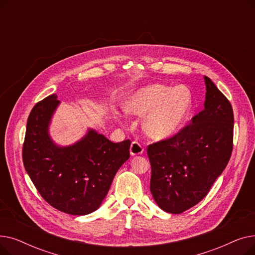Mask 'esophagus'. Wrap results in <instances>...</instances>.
Returning a JSON list of instances; mask_svg holds the SVG:
<instances>
[{"label": "esophagus", "mask_w": 255, "mask_h": 255, "mask_svg": "<svg viewBox=\"0 0 255 255\" xmlns=\"http://www.w3.org/2000/svg\"><path fill=\"white\" fill-rule=\"evenodd\" d=\"M142 152H143L142 145L137 141H132L131 146H130V154L132 156H135V155L142 154Z\"/></svg>", "instance_id": "34e87169"}]
</instances>
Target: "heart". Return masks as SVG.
Here are the masks:
<instances>
[{
    "label": "heart",
    "instance_id": "obj_1",
    "mask_svg": "<svg viewBox=\"0 0 255 255\" xmlns=\"http://www.w3.org/2000/svg\"><path fill=\"white\" fill-rule=\"evenodd\" d=\"M191 106L192 94L187 87L154 84L131 95L125 110L131 115L145 116L143 129L146 134L155 139H164L182 128Z\"/></svg>",
    "mask_w": 255,
    "mask_h": 255
}]
</instances>
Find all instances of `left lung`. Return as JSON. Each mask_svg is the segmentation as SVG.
<instances>
[{
	"mask_svg": "<svg viewBox=\"0 0 255 255\" xmlns=\"http://www.w3.org/2000/svg\"><path fill=\"white\" fill-rule=\"evenodd\" d=\"M205 109L170 138L148 146L150 190L160 209L181 214L198 204L221 175L233 152L231 102L205 76Z\"/></svg>",
	"mask_w": 255,
	"mask_h": 255,
	"instance_id": "8db88e82",
	"label": "left lung"
}]
</instances>
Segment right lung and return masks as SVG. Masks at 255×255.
<instances>
[{
	"label": "right lung",
	"instance_id": "add662e5",
	"mask_svg": "<svg viewBox=\"0 0 255 255\" xmlns=\"http://www.w3.org/2000/svg\"><path fill=\"white\" fill-rule=\"evenodd\" d=\"M59 104L53 94L33 107L22 145L23 165L51 207L70 215H87L101 206L118 169L130 157L131 141L115 143L89 129L77 142L57 145L48 126Z\"/></svg>",
	"mask_w": 255,
	"mask_h": 255
}]
</instances>
